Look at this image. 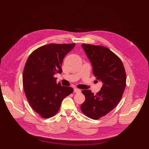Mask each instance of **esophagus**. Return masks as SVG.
I'll return each instance as SVG.
<instances>
[{
	"instance_id": "esophagus-1",
	"label": "esophagus",
	"mask_w": 149,
	"mask_h": 149,
	"mask_svg": "<svg viewBox=\"0 0 149 149\" xmlns=\"http://www.w3.org/2000/svg\"><path fill=\"white\" fill-rule=\"evenodd\" d=\"M81 90L78 89V88H74V92L76 93H81Z\"/></svg>"
}]
</instances>
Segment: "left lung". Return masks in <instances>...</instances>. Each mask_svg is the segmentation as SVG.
Listing matches in <instances>:
<instances>
[{
  "instance_id": "1",
  "label": "left lung",
  "mask_w": 149,
  "mask_h": 149,
  "mask_svg": "<svg viewBox=\"0 0 149 149\" xmlns=\"http://www.w3.org/2000/svg\"><path fill=\"white\" fill-rule=\"evenodd\" d=\"M82 47L91 62L93 74L103 85L96 95L89 90L82 91L86 99L81 109L85 115L97 120L118 105L125 88L126 74L121 60L109 49L90 44H82Z\"/></svg>"
}]
</instances>
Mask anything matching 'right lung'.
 Returning a JSON list of instances; mask_svg holds the SVG:
<instances>
[{
  "label": "right lung",
  "mask_w": 149,
  "mask_h": 149,
  "mask_svg": "<svg viewBox=\"0 0 149 149\" xmlns=\"http://www.w3.org/2000/svg\"><path fill=\"white\" fill-rule=\"evenodd\" d=\"M75 43H50L39 47L28 58L23 72V86L32 109L44 118L58 113L63 100L74 90L57 83L54 75L61 73L65 56Z\"/></svg>",
  "instance_id": "obj_1"
}]
</instances>
